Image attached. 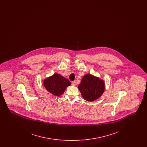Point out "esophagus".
<instances>
[{
	"label": "esophagus",
	"instance_id": "obj_1",
	"mask_svg": "<svg viewBox=\"0 0 147 147\" xmlns=\"http://www.w3.org/2000/svg\"><path fill=\"white\" fill-rule=\"evenodd\" d=\"M76 81H73V82H71V85H72L74 86V85H76Z\"/></svg>",
	"mask_w": 147,
	"mask_h": 147
}]
</instances>
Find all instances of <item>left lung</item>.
Listing matches in <instances>:
<instances>
[{
  "label": "left lung",
  "instance_id": "1",
  "mask_svg": "<svg viewBox=\"0 0 147 147\" xmlns=\"http://www.w3.org/2000/svg\"><path fill=\"white\" fill-rule=\"evenodd\" d=\"M78 89L82 96L88 101H92L100 98L105 90L103 80L91 74H86L83 77Z\"/></svg>",
  "mask_w": 147,
  "mask_h": 147
}]
</instances>
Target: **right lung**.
Wrapping results in <instances>:
<instances>
[{"label": "right lung", "mask_w": 147, "mask_h": 147, "mask_svg": "<svg viewBox=\"0 0 147 147\" xmlns=\"http://www.w3.org/2000/svg\"><path fill=\"white\" fill-rule=\"evenodd\" d=\"M70 84L68 79L57 73L43 81L44 86L47 90L55 96H60L63 94L67 87L70 85Z\"/></svg>", "instance_id": "1"}]
</instances>
